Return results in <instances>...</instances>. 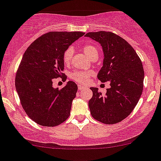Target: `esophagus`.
Segmentation results:
<instances>
[{"instance_id":"34e87169","label":"esophagus","mask_w":161,"mask_h":161,"mask_svg":"<svg viewBox=\"0 0 161 161\" xmlns=\"http://www.w3.org/2000/svg\"><path fill=\"white\" fill-rule=\"evenodd\" d=\"M78 89H79V90H82V89H86V87H84V86L82 85H78Z\"/></svg>"}]
</instances>
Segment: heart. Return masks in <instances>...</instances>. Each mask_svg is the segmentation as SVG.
<instances>
[{"label":"heart","instance_id":"obj_1","mask_svg":"<svg viewBox=\"0 0 161 161\" xmlns=\"http://www.w3.org/2000/svg\"><path fill=\"white\" fill-rule=\"evenodd\" d=\"M84 53L89 57V58H92L94 57H98V49L92 45H85L82 47ZM73 55V49L72 48H68L63 53V62L65 64H69ZM93 75L92 71H75L71 74V78L76 82L84 84L88 81L89 76Z\"/></svg>","mask_w":161,"mask_h":161}]
</instances>
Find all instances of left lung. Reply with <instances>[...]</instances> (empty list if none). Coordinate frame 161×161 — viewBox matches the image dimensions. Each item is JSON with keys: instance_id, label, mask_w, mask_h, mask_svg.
<instances>
[{"instance_id": "left-lung-1", "label": "left lung", "mask_w": 161, "mask_h": 161, "mask_svg": "<svg viewBox=\"0 0 161 161\" xmlns=\"http://www.w3.org/2000/svg\"><path fill=\"white\" fill-rule=\"evenodd\" d=\"M85 36L102 46L104 58L97 78L110 83L105 95L98 88H90L93 93L89 101L91 115L106 124L119 123L131 113L141 96L144 79L142 62L133 47L113 32H89Z\"/></svg>"}]
</instances>
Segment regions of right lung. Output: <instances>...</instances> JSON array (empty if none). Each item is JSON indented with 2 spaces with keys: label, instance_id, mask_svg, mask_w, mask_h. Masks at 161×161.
I'll list each match as a JSON object with an SVG mask.
<instances>
[{
  "label": "right lung",
  "instance_id": "1",
  "mask_svg": "<svg viewBox=\"0 0 161 161\" xmlns=\"http://www.w3.org/2000/svg\"><path fill=\"white\" fill-rule=\"evenodd\" d=\"M80 31H51L37 38L24 54L15 77V87L28 116L43 126H55L69 118L78 86L69 81L62 89L52 86L53 79L66 80L63 53Z\"/></svg>",
  "mask_w": 161,
  "mask_h": 161
}]
</instances>
